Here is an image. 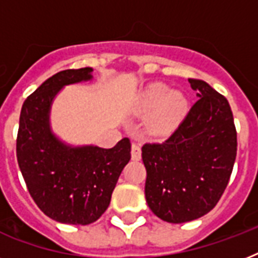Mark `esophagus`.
I'll return each instance as SVG.
<instances>
[{"mask_svg":"<svg viewBox=\"0 0 258 258\" xmlns=\"http://www.w3.org/2000/svg\"><path fill=\"white\" fill-rule=\"evenodd\" d=\"M142 157V151H141V146L138 143H133V147H131V158L134 161H139Z\"/></svg>","mask_w":258,"mask_h":258,"instance_id":"esophagus-1","label":"esophagus"}]
</instances>
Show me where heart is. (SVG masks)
I'll list each match as a JSON object with an SVG mask.
<instances>
[{
	"label": "heart",
	"instance_id": "heart-1",
	"mask_svg": "<svg viewBox=\"0 0 258 258\" xmlns=\"http://www.w3.org/2000/svg\"><path fill=\"white\" fill-rule=\"evenodd\" d=\"M143 108L147 112L157 111L153 117L154 133L166 134L184 116L187 100L182 93L171 92L165 84H154L146 93Z\"/></svg>",
	"mask_w": 258,
	"mask_h": 258
}]
</instances>
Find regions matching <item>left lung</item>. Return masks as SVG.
I'll use <instances>...</instances> for the list:
<instances>
[{"mask_svg": "<svg viewBox=\"0 0 258 258\" xmlns=\"http://www.w3.org/2000/svg\"><path fill=\"white\" fill-rule=\"evenodd\" d=\"M200 97L162 143H145V194L166 222L182 224L209 213L228 186L237 155V131L229 101L208 83L188 79Z\"/></svg>", "mask_w": 258, "mask_h": 258, "instance_id": "8db88e82", "label": "left lung"}]
</instances>
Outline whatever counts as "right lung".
Here are the masks:
<instances>
[{"label":"right lung","mask_w":258,"mask_h":258,"mask_svg":"<svg viewBox=\"0 0 258 258\" xmlns=\"http://www.w3.org/2000/svg\"><path fill=\"white\" fill-rule=\"evenodd\" d=\"M92 68L53 75L26 97L17 133V161L26 187L40 210L61 224L88 225L107 210L121 170L131 159V142L112 149L68 147L50 133L49 108L67 84L89 80Z\"/></svg>","instance_id":"add662e5"}]
</instances>
